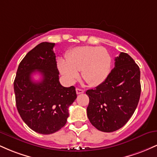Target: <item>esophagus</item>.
<instances>
[{"instance_id": "esophagus-1", "label": "esophagus", "mask_w": 157, "mask_h": 157, "mask_svg": "<svg viewBox=\"0 0 157 157\" xmlns=\"http://www.w3.org/2000/svg\"><path fill=\"white\" fill-rule=\"evenodd\" d=\"M76 92H77V94H80L84 93V90L77 88V89H76Z\"/></svg>"}]
</instances>
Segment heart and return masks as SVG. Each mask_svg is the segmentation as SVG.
<instances>
[{
	"label": "heart",
	"mask_w": 157,
	"mask_h": 157,
	"mask_svg": "<svg viewBox=\"0 0 157 157\" xmlns=\"http://www.w3.org/2000/svg\"><path fill=\"white\" fill-rule=\"evenodd\" d=\"M111 57L105 48L82 46L74 48L66 56V62L60 60L58 68L68 82L72 83L81 71L82 79L91 86L102 83L109 76Z\"/></svg>",
	"instance_id": "heart-1"
}]
</instances>
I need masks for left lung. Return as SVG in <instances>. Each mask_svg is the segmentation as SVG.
Listing matches in <instances>:
<instances>
[{"mask_svg": "<svg viewBox=\"0 0 157 157\" xmlns=\"http://www.w3.org/2000/svg\"><path fill=\"white\" fill-rule=\"evenodd\" d=\"M140 93V68L130 55L121 52L115 57L114 68L106 80L86 91L90 122L103 132L121 128L134 113Z\"/></svg>", "mask_w": 157, "mask_h": 157, "instance_id": "1", "label": "left lung"}]
</instances>
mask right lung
I'll return each instance as SVG.
<instances>
[{
  "instance_id": "right-lung-1",
  "label": "right lung",
  "mask_w": 157,
  "mask_h": 157,
  "mask_svg": "<svg viewBox=\"0 0 157 157\" xmlns=\"http://www.w3.org/2000/svg\"><path fill=\"white\" fill-rule=\"evenodd\" d=\"M55 44L43 42L29 52L20 63L14 81L17 109L32 130L51 134L66 125L68 107L77 98L75 88L63 87L59 81ZM38 72L40 81L32 80Z\"/></svg>"
}]
</instances>
